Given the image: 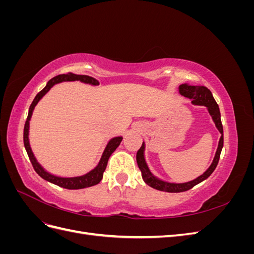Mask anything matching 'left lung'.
Masks as SVG:
<instances>
[{"label":"left lung","instance_id":"1","mask_svg":"<svg viewBox=\"0 0 254 254\" xmlns=\"http://www.w3.org/2000/svg\"><path fill=\"white\" fill-rule=\"evenodd\" d=\"M179 93L184 97L191 99V104L193 105L206 107L207 112H209V114L211 115L215 126H216L217 130L220 132V139L218 142L217 150L215 152V157L209 168H207L202 175L197 177L196 179L188 181V182H183V183L164 181L162 179L158 178V177H156L150 172L149 167L147 163H146V160H145V155H144L145 143L143 142L141 148L136 152V163L142 173V178L147 186L159 190L167 191V193H180V191L189 190L191 188L197 186L198 183H200L203 180L209 178L218 164L220 152L222 149V146H224V129H222V125H221L220 111H219V107L217 103L215 102V99L212 95V92L203 86H190V84L184 83L179 86Z\"/></svg>","mask_w":254,"mask_h":254}]
</instances>
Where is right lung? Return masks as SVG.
Wrapping results in <instances>:
<instances>
[{"instance_id": "right-lung-1", "label": "right lung", "mask_w": 254, "mask_h": 254, "mask_svg": "<svg viewBox=\"0 0 254 254\" xmlns=\"http://www.w3.org/2000/svg\"><path fill=\"white\" fill-rule=\"evenodd\" d=\"M75 80H79L83 83L91 84V86H98L99 84V82L95 78L90 77V76H87V75H77V74H73V73H67V74H61V75L55 76V77H53L51 80L48 81L47 86H45L34 98L32 105H30V107H29L27 120H26L25 125H24V132H23V141H24L25 149H26L28 158L30 160V162H32L36 173L44 180H47L53 184H56V186H58L60 188L67 189V190H80V189H84V188H90V187H93V186H95V184L101 182L110 156L112 155L113 151L119 147L122 140H123V136L112 137V139L108 142V144L106 145L105 150L101 157V160H99L98 164L93 168V170L90 171L87 174L81 175V176L59 177V176L49 173L48 171H45L44 168L41 166V164L38 162L36 157L34 156V152H33L32 148H30L29 139H28L29 121H30V119H32L35 107L38 103H39L40 99L51 90V88L55 86L56 83L64 82V81H75Z\"/></svg>"}]
</instances>
